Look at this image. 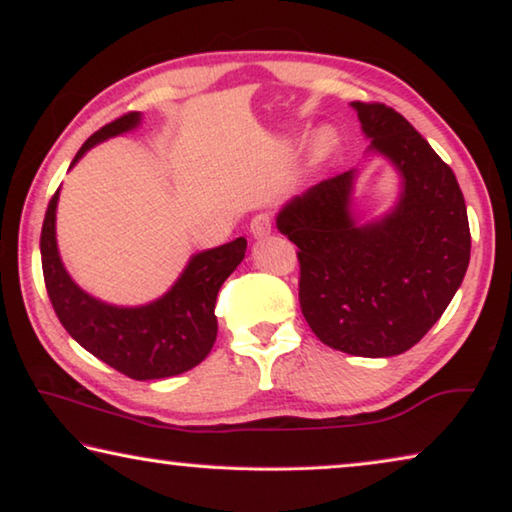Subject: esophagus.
I'll return each instance as SVG.
<instances>
[{"label": "esophagus", "instance_id": "obj_1", "mask_svg": "<svg viewBox=\"0 0 512 512\" xmlns=\"http://www.w3.org/2000/svg\"><path fill=\"white\" fill-rule=\"evenodd\" d=\"M271 216L269 213H257V216L250 220V234H253V239H266V236L271 234Z\"/></svg>", "mask_w": 512, "mask_h": 512}]
</instances>
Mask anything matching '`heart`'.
Here are the masks:
<instances>
[{"label":"heart","instance_id":"obj_1","mask_svg":"<svg viewBox=\"0 0 512 512\" xmlns=\"http://www.w3.org/2000/svg\"><path fill=\"white\" fill-rule=\"evenodd\" d=\"M312 147H315V154L319 158H324L326 154H329V151H331V137H329V133L319 131L315 135V142H312Z\"/></svg>","mask_w":512,"mask_h":512}]
</instances>
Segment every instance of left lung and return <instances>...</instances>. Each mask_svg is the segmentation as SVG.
<instances>
[{"mask_svg": "<svg viewBox=\"0 0 512 512\" xmlns=\"http://www.w3.org/2000/svg\"><path fill=\"white\" fill-rule=\"evenodd\" d=\"M370 140L400 179L393 207L363 218L358 170L282 204L276 227L299 246L305 322L338 352L386 358L416 345L460 289L471 234L460 183L425 137L391 108L352 103Z\"/></svg>", "mask_w": 512, "mask_h": 512, "instance_id": "8db88e82", "label": "left lung"}]
</instances>
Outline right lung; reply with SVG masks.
Segmentation results:
<instances>
[{"label": "right lung", "mask_w": 512, "mask_h": 512, "mask_svg": "<svg viewBox=\"0 0 512 512\" xmlns=\"http://www.w3.org/2000/svg\"><path fill=\"white\" fill-rule=\"evenodd\" d=\"M142 126V114L131 112L96 131L75 154L73 165L110 137ZM59 190L45 211L41 262L48 296L68 335L131 379H167L188 372L209 356L218 333L216 296L246 257L248 241L239 236L218 248L200 250L188 259L181 276L158 299L142 305H114L96 299L71 278L57 246Z\"/></svg>", "instance_id": "1"}]
</instances>
